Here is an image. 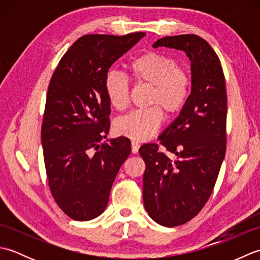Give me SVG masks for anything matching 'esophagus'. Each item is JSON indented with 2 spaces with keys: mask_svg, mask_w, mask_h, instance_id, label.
<instances>
[{
  "mask_svg": "<svg viewBox=\"0 0 260 260\" xmlns=\"http://www.w3.org/2000/svg\"><path fill=\"white\" fill-rule=\"evenodd\" d=\"M139 148H140V144L136 142H132V153L133 154H137L139 153Z\"/></svg>",
  "mask_w": 260,
  "mask_h": 260,
  "instance_id": "esophagus-1",
  "label": "esophagus"
}]
</instances>
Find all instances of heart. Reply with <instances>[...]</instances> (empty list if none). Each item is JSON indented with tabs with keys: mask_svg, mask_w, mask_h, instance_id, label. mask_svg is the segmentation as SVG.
Instances as JSON below:
<instances>
[{
	"mask_svg": "<svg viewBox=\"0 0 260 260\" xmlns=\"http://www.w3.org/2000/svg\"><path fill=\"white\" fill-rule=\"evenodd\" d=\"M132 78L137 85L152 87L150 105L155 106L135 110L116 123L117 133L134 142H145L156 134L163 121L162 109L169 116L181 112L189 98L191 79L185 68L162 52L150 51L128 63ZM105 91L109 103L117 110H124L129 102V85L126 77L110 70L105 77Z\"/></svg>",
	"mask_w": 260,
	"mask_h": 260,
	"instance_id": "obj_1",
	"label": "heart"
}]
</instances>
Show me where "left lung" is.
Listing matches in <instances>:
<instances>
[{
    "instance_id": "1",
    "label": "left lung",
    "mask_w": 260,
    "mask_h": 260,
    "mask_svg": "<svg viewBox=\"0 0 260 260\" xmlns=\"http://www.w3.org/2000/svg\"><path fill=\"white\" fill-rule=\"evenodd\" d=\"M184 51L191 61V93L178 117L158 140L144 144L140 154L146 169L143 200L158 224L175 227L190 221L207 203L225 154L227 92L221 63L211 46L196 35L164 37L153 48Z\"/></svg>"
}]
</instances>
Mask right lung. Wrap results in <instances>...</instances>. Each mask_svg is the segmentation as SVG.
Masks as SVG:
<instances>
[{"label": "right lung", "mask_w": 260, "mask_h": 260, "mask_svg": "<svg viewBox=\"0 0 260 260\" xmlns=\"http://www.w3.org/2000/svg\"><path fill=\"white\" fill-rule=\"evenodd\" d=\"M144 36L81 37L51 77L41 128L43 157L54 201L74 220L87 221L105 211L116 175L131 154L124 136L101 144L110 115L104 82L112 64Z\"/></svg>", "instance_id": "right-lung-1"}]
</instances>
